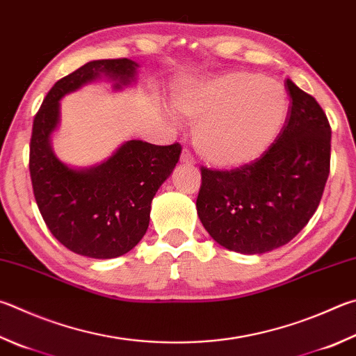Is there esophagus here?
<instances>
[{
  "instance_id": "1",
  "label": "esophagus",
  "mask_w": 356,
  "mask_h": 356,
  "mask_svg": "<svg viewBox=\"0 0 356 356\" xmlns=\"http://www.w3.org/2000/svg\"><path fill=\"white\" fill-rule=\"evenodd\" d=\"M180 161L185 165H195V157L191 156V152L188 149H184L182 151V156H180Z\"/></svg>"
}]
</instances>
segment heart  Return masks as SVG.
<instances>
[{
    "label": "heart",
    "mask_w": 356,
    "mask_h": 356,
    "mask_svg": "<svg viewBox=\"0 0 356 356\" xmlns=\"http://www.w3.org/2000/svg\"><path fill=\"white\" fill-rule=\"evenodd\" d=\"M177 107L196 122L195 146L209 163L238 168L260 159L286 120L289 99L275 79L235 71L185 92Z\"/></svg>",
    "instance_id": "heart-1"
}]
</instances>
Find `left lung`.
Segmentation results:
<instances>
[{"label":"left lung","instance_id":"obj_1","mask_svg":"<svg viewBox=\"0 0 356 356\" xmlns=\"http://www.w3.org/2000/svg\"><path fill=\"white\" fill-rule=\"evenodd\" d=\"M285 87V126L260 159L230 171L200 166V222L216 243L240 254H264L293 240L318 210L330 174L325 112L293 81Z\"/></svg>","mask_w":356,"mask_h":356}]
</instances>
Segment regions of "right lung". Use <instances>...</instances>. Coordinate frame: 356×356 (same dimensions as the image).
<instances>
[{
	"label": "right lung",
	"mask_w": 356,
	"mask_h": 356,
	"mask_svg": "<svg viewBox=\"0 0 356 356\" xmlns=\"http://www.w3.org/2000/svg\"><path fill=\"white\" fill-rule=\"evenodd\" d=\"M135 67L126 57L86 63L54 83L32 124L29 172L38 210L56 240L83 257L115 258L140 243L149 225L152 199L182 152L179 143L157 146L131 140L104 163L77 171L51 149L63 95L101 73L120 88L134 79Z\"/></svg>",
	"instance_id": "obj_1"
}]
</instances>
